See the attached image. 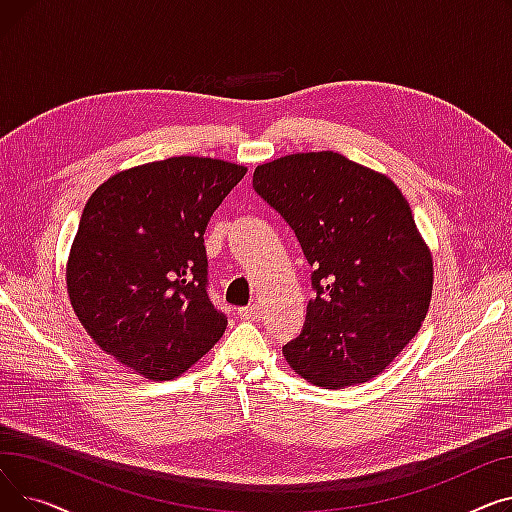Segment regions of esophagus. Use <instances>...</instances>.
I'll use <instances>...</instances> for the list:
<instances>
[{
	"mask_svg": "<svg viewBox=\"0 0 512 512\" xmlns=\"http://www.w3.org/2000/svg\"><path fill=\"white\" fill-rule=\"evenodd\" d=\"M238 315H240V319H245V321H257V319L261 317V309H259L257 305L240 307V309H238Z\"/></svg>",
	"mask_w": 512,
	"mask_h": 512,
	"instance_id": "obj_1",
	"label": "esophagus"
}]
</instances>
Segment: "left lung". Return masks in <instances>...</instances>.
Instances as JSON below:
<instances>
[{
    "label": "left lung",
    "instance_id": "left-lung-1",
    "mask_svg": "<svg viewBox=\"0 0 512 512\" xmlns=\"http://www.w3.org/2000/svg\"><path fill=\"white\" fill-rule=\"evenodd\" d=\"M253 188L313 265L303 332L282 346L288 365L326 390L373 380L419 332L432 301V253L407 199L388 176L334 151L267 161Z\"/></svg>",
    "mask_w": 512,
    "mask_h": 512
}]
</instances>
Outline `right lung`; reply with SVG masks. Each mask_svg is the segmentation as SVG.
<instances>
[{
	"label": "right lung",
	"instance_id": "obj_1",
	"mask_svg": "<svg viewBox=\"0 0 512 512\" xmlns=\"http://www.w3.org/2000/svg\"><path fill=\"white\" fill-rule=\"evenodd\" d=\"M245 166L180 155L114 174L89 197L66 286L95 344L164 382L218 342L228 317L207 294L203 234Z\"/></svg>",
	"mask_w": 512,
	"mask_h": 512
}]
</instances>
